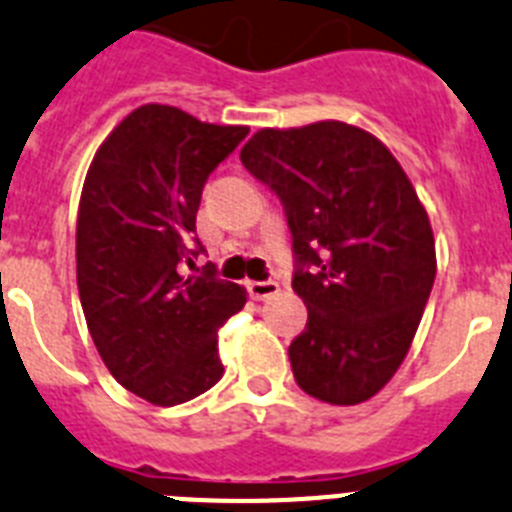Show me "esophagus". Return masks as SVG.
<instances>
[{"instance_id":"esophagus-1","label":"esophagus","mask_w":512,"mask_h":512,"mask_svg":"<svg viewBox=\"0 0 512 512\" xmlns=\"http://www.w3.org/2000/svg\"><path fill=\"white\" fill-rule=\"evenodd\" d=\"M277 292H279V285L277 282H272V279H269V282H248V295H251L253 300H269L274 298Z\"/></svg>"}]
</instances>
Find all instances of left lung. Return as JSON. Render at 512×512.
<instances>
[{
	"mask_svg": "<svg viewBox=\"0 0 512 512\" xmlns=\"http://www.w3.org/2000/svg\"><path fill=\"white\" fill-rule=\"evenodd\" d=\"M240 163L285 207L292 290L308 323L290 344L308 396L352 406L404 362L435 282V238L412 181L386 144L344 121L259 129Z\"/></svg>",
	"mask_w": 512,
	"mask_h": 512,
	"instance_id": "1",
	"label": "left lung"
}]
</instances>
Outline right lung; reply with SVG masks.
Returning a JSON list of instances; mask_svg holds the SVG:
<instances>
[{
  "label": "right lung",
  "instance_id": "obj_1",
  "mask_svg": "<svg viewBox=\"0 0 512 512\" xmlns=\"http://www.w3.org/2000/svg\"><path fill=\"white\" fill-rule=\"evenodd\" d=\"M248 126L204 124L147 103L95 152L77 214V287L98 355L126 391L157 406L196 399L225 368L217 331L246 290L181 274L199 245L196 212L209 173Z\"/></svg>",
  "mask_w": 512,
  "mask_h": 512
}]
</instances>
